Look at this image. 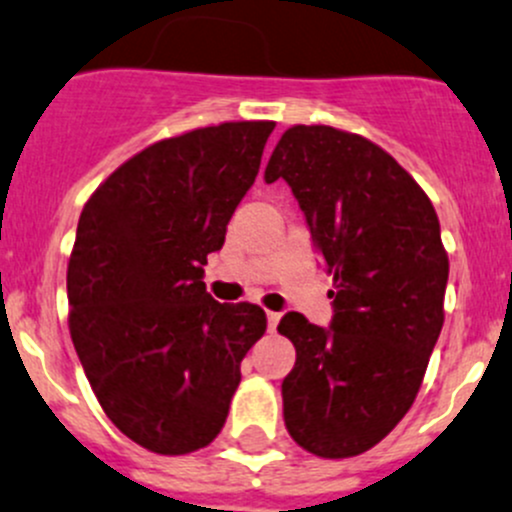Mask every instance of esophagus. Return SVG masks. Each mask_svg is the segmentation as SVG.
Instances as JSON below:
<instances>
[{"label": "esophagus", "instance_id": "esophagus-1", "mask_svg": "<svg viewBox=\"0 0 512 512\" xmlns=\"http://www.w3.org/2000/svg\"><path fill=\"white\" fill-rule=\"evenodd\" d=\"M266 318H268V330H276L278 320H281V313H273V310H268Z\"/></svg>", "mask_w": 512, "mask_h": 512}]
</instances>
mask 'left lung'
Here are the masks:
<instances>
[{"label":"left lung","mask_w":512,"mask_h":512,"mask_svg":"<svg viewBox=\"0 0 512 512\" xmlns=\"http://www.w3.org/2000/svg\"><path fill=\"white\" fill-rule=\"evenodd\" d=\"M286 179L333 273V323L286 313L288 434L320 458L365 453L414 404L444 325L449 256L434 204L389 152L330 125H293L266 182Z\"/></svg>","instance_id":"obj_1"}]
</instances>
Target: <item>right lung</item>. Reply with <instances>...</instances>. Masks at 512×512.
Returning a JSON list of instances; mask_svg holds the SVG:
<instances>
[{
	"mask_svg": "<svg viewBox=\"0 0 512 512\" xmlns=\"http://www.w3.org/2000/svg\"><path fill=\"white\" fill-rule=\"evenodd\" d=\"M273 128L241 120L155 142L78 219L66 278L73 347L103 412L147 451L212 444L241 360L266 333L258 305L217 303L202 278Z\"/></svg>",
	"mask_w": 512,
	"mask_h": 512,
	"instance_id": "1",
	"label": "right lung"
}]
</instances>
